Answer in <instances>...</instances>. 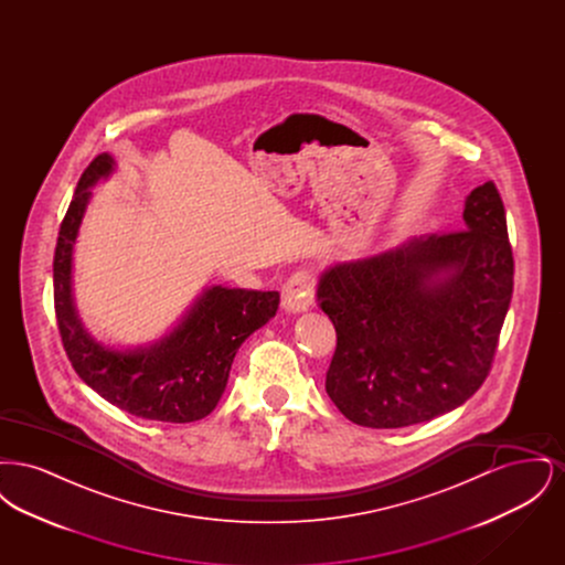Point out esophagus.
Here are the masks:
<instances>
[{"mask_svg": "<svg viewBox=\"0 0 565 565\" xmlns=\"http://www.w3.org/2000/svg\"><path fill=\"white\" fill-rule=\"evenodd\" d=\"M316 298V279L307 270L295 273L284 290H281V307L288 313H302L313 305Z\"/></svg>", "mask_w": 565, "mask_h": 565, "instance_id": "obj_1", "label": "esophagus"}]
</instances>
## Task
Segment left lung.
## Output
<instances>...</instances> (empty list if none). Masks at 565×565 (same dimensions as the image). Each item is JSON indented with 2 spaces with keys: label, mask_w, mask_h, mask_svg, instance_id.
<instances>
[{
  "label": "left lung",
  "mask_w": 565,
  "mask_h": 565,
  "mask_svg": "<svg viewBox=\"0 0 565 565\" xmlns=\"http://www.w3.org/2000/svg\"><path fill=\"white\" fill-rule=\"evenodd\" d=\"M463 222L466 231L323 270L318 302L337 330L326 392L353 424L381 430L430 422L489 375L514 275L493 182L468 194Z\"/></svg>",
  "instance_id": "left-lung-1"
}]
</instances>
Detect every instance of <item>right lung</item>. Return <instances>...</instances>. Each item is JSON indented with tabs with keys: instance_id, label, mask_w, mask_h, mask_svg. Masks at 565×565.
<instances>
[{
	"instance_id": "right-lung-1",
	"label": "right lung",
	"mask_w": 565,
	"mask_h": 565,
	"mask_svg": "<svg viewBox=\"0 0 565 565\" xmlns=\"http://www.w3.org/2000/svg\"><path fill=\"white\" fill-rule=\"evenodd\" d=\"M108 152L84 169L54 249V313L65 353L82 381L135 417L189 424L207 417L224 394L243 341L275 316L279 292L212 286L169 334L148 348L114 350L82 326L72 296V256L90 186L108 178Z\"/></svg>"
}]
</instances>
